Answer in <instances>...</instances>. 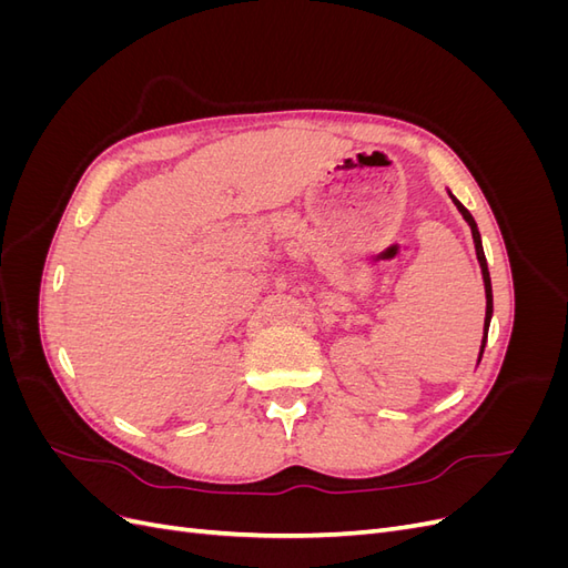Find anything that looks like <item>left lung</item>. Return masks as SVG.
Segmentation results:
<instances>
[{"label":"left lung","mask_w":568,"mask_h":568,"mask_svg":"<svg viewBox=\"0 0 568 568\" xmlns=\"http://www.w3.org/2000/svg\"><path fill=\"white\" fill-rule=\"evenodd\" d=\"M448 194L453 199V203L457 205V211L462 213V217L467 220V225L471 227V239H474V248H476V257H478V265H480V274H484V288H486V320H484V338H480V351H478V363L480 357H484V348H486V341H488V326L493 320V286H490V272H488V263H486V253H484V244H480V232L476 227V220L471 217V213L464 209V205L457 201V196H453V192L448 189Z\"/></svg>","instance_id":"1"}]
</instances>
